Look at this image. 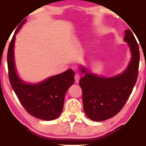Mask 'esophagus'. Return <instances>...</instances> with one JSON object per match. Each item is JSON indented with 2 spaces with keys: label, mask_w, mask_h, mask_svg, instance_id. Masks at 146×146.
I'll list each match as a JSON object with an SVG mask.
<instances>
[{
  "label": "esophagus",
  "mask_w": 146,
  "mask_h": 146,
  "mask_svg": "<svg viewBox=\"0 0 146 146\" xmlns=\"http://www.w3.org/2000/svg\"><path fill=\"white\" fill-rule=\"evenodd\" d=\"M74 79H75V82L76 83H78L80 79V76L78 74H76L74 76Z\"/></svg>",
  "instance_id": "esophagus-1"
}]
</instances>
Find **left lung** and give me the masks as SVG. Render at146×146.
Listing matches in <instances>:
<instances>
[{"label": "left lung", "mask_w": 146, "mask_h": 146, "mask_svg": "<svg viewBox=\"0 0 146 146\" xmlns=\"http://www.w3.org/2000/svg\"><path fill=\"white\" fill-rule=\"evenodd\" d=\"M124 40L131 52L130 63L124 72L113 78H102L88 73L80 80L82 90L84 112L95 121H104L114 116L123 108L136 83L139 63V46L130 30H126Z\"/></svg>", "instance_id": "left-lung-1"}]
</instances>
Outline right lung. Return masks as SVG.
Listing matches in <instances>:
<instances>
[{"mask_svg":"<svg viewBox=\"0 0 146 146\" xmlns=\"http://www.w3.org/2000/svg\"><path fill=\"white\" fill-rule=\"evenodd\" d=\"M21 23L15 34L25 23ZM15 35L10 42L7 53L9 78L11 86L25 109L33 116L43 120L58 117L63 109L65 94L74 82V72L68 70L37 84H27L18 77L14 61Z\"/></svg>","mask_w":146,"mask_h":146,"instance_id":"1","label":"right lung"}]
</instances>
